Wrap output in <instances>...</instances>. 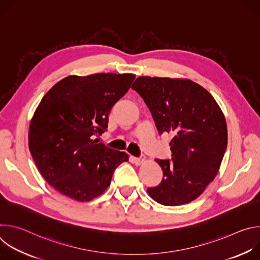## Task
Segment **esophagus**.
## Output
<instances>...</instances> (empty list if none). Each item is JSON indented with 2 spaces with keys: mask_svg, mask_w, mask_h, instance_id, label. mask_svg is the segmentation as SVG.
<instances>
[{
  "mask_svg": "<svg viewBox=\"0 0 260 260\" xmlns=\"http://www.w3.org/2000/svg\"><path fill=\"white\" fill-rule=\"evenodd\" d=\"M133 160H134V162L137 166H141V165H143L145 162V157L144 156H142V157H134Z\"/></svg>",
  "mask_w": 260,
  "mask_h": 260,
  "instance_id": "34e87169",
  "label": "esophagus"
}]
</instances>
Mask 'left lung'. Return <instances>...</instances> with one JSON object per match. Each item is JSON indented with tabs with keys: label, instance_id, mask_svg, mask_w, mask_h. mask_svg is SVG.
<instances>
[{
	"label": "left lung",
	"instance_id": "left-lung-1",
	"mask_svg": "<svg viewBox=\"0 0 260 260\" xmlns=\"http://www.w3.org/2000/svg\"><path fill=\"white\" fill-rule=\"evenodd\" d=\"M135 89L144 100L158 133L172 134V160L155 158L162 181L147 189L164 206L197 200L215 179L228 146L226 120L212 94L182 78L140 76Z\"/></svg>",
	"mask_w": 260,
	"mask_h": 260
}]
</instances>
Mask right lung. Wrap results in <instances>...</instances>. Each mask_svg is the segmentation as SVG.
<instances>
[{
  "label": "right lung",
  "instance_id": "obj_1",
  "mask_svg": "<svg viewBox=\"0 0 260 260\" xmlns=\"http://www.w3.org/2000/svg\"><path fill=\"white\" fill-rule=\"evenodd\" d=\"M134 74L68 76L43 96L30 119L28 148L46 182L77 202H89L109 187L115 169L128 160L98 143L112 107L127 92Z\"/></svg>",
  "mask_w": 260,
  "mask_h": 260
}]
</instances>
